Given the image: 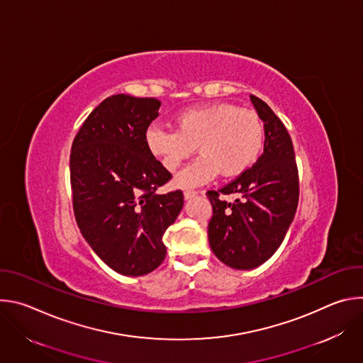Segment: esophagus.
<instances>
[{"label": "esophagus", "mask_w": 363, "mask_h": 363, "mask_svg": "<svg viewBox=\"0 0 363 363\" xmlns=\"http://www.w3.org/2000/svg\"><path fill=\"white\" fill-rule=\"evenodd\" d=\"M198 192L196 191H194V189H186V191H184V196H185V199H191L192 196H195Z\"/></svg>", "instance_id": "34e87169"}]
</instances>
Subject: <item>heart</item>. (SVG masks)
Here are the masks:
<instances>
[{
	"instance_id": "1",
	"label": "heart",
	"mask_w": 363,
	"mask_h": 363,
	"mask_svg": "<svg viewBox=\"0 0 363 363\" xmlns=\"http://www.w3.org/2000/svg\"><path fill=\"white\" fill-rule=\"evenodd\" d=\"M177 130L150 126L145 142L167 171L175 172L195 152L201 157L177 178L179 186H196L217 172L234 177L251 167L264 143V126L254 112L231 103L188 108L175 116Z\"/></svg>"
}]
</instances>
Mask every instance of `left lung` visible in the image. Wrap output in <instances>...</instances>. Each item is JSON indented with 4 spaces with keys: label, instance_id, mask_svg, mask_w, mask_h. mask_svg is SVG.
Returning a JSON list of instances; mask_svg holds the SVG:
<instances>
[{
    "label": "left lung",
    "instance_id": "obj_1",
    "mask_svg": "<svg viewBox=\"0 0 363 363\" xmlns=\"http://www.w3.org/2000/svg\"><path fill=\"white\" fill-rule=\"evenodd\" d=\"M264 122V150L257 162L218 191H208L213 218L211 250L231 269L251 270L266 263L283 242L298 203V174L291 138L266 101L250 96ZM220 194H235L234 203Z\"/></svg>",
    "mask_w": 363,
    "mask_h": 363
}]
</instances>
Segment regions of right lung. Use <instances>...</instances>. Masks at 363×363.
<instances>
[{"mask_svg": "<svg viewBox=\"0 0 363 363\" xmlns=\"http://www.w3.org/2000/svg\"><path fill=\"white\" fill-rule=\"evenodd\" d=\"M160 108L158 99L113 94L87 116L72 145L77 225L100 260L123 276L162 264V237L184 206L182 191L157 194L171 174L149 153L145 135Z\"/></svg>", "mask_w": 363, "mask_h": 363, "instance_id": "obj_1", "label": "right lung"}]
</instances>
